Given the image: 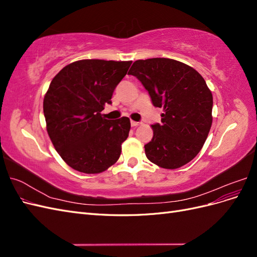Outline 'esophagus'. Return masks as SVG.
Masks as SVG:
<instances>
[{
	"label": "esophagus",
	"instance_id": "esophagus-1",
	"mask_svg": "<svg viewBox=\"0 0 257 257\" xmlns=\"http://www.w3.org/2000/svg\"><path fill=\"white\" fill-rule=\"evenodd\" d=\"M139 124H141L139 122H136V121H131V125H132V126H138Z\"/></svg>",
	"mask_w": 257,
	"mask_h": 257
}]
</instances>
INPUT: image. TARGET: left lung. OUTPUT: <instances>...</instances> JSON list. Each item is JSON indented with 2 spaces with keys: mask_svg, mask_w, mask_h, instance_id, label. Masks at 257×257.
I'll list each match as a JSON object with an SVG mask.
<instances>
[{
  "mask_svg": "<svg viewBox=\"0 0 257 257\" xmlns=\"http://www.w3.org/2000/svg\"><path fill=\"white\" fill-rule=\"evenodd\" d=\"M128 74L143 83L153 106L164 110L145 145L148 160L166 169L188 164L201 150L212 124L213 98L205 79L193 67L166 58L137 60Z\"/></svg>",
  "mask_w": 257,
  "mask_h": 257,
  "instance_id": "obj_1",
  "label": "left lung"
}]
</instances>
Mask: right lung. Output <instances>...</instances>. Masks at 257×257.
I'll list each match as a JSON object with an SVG mask.
<instances>
[{"label": "right lung", "instance_id": "1", "mask_svg": "<svg viewBox=\"0 0 257 257\" xmlns=\"http://www.w3.org/2000/svg\"><path fill=\"white\" fill-rule=\"evenodd\" d=\"M132 61L80 60L56 75L44 98L47 132L60 157L84 174L113 165L130 133L126 116L107 120L100 113Z\"/></svg>", "mask_w": 257, "mask_h": 257}]
</instances>
